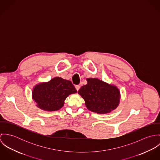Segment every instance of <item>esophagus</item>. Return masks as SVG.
<instances>
[{"mask_svg": "<svg viewBox=\"0 0 160 160\" xmlns=\"http://www.w3.org/2000/svg\"><path fill=\"white\" fill-rule=\"evenodd\" d=\"M75 88H76V90L78 91L79 90V89H80V86H79V85H76V86H75Z\"/></svg>", "mask_w": 160, "mask_h": 160, "instance_id": "obj_1", "label": "esophagus"}]
</instances>
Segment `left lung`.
<instances>
[{
    "mask_svg": "<svg viewBox=\"0 0 160 160\" xmlns=\"http://www.w3.org/2000/svg\"><path fill=\"white\" fill-rule=\"evenodd\" d=\"M88 84L81 88L78 93L84 98L86 107L90 111L106 114L118 106L120 92L114 86L97 78H88Z\"/></svg>",
    "mask_w": 160,
    "mask_h": 160,
    "instance_id": "obj_1",
    "label": "left lung"
}]
</instances>
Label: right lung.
<instances>
[{
  "mask_svg": "<svg viewBox=\"0 0 160 160\" xmlns=\"http://www.w3.org/2000/svg\"><path fill=\"white\" fill-rule=\"evenodd\" d=\"M76 92L70 81L56 77L49 82L37 84L33 89L32 96L37 107L45 111L53 112L62 108L69 95Z\"/></svg>",
  "mask_w": 160,
  "mask_h": 160,
  "instance_id": "1",
  "label": "right lung"
}]
</instances>
